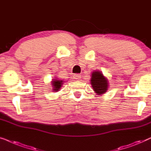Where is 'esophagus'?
Returning a JSON list of instances; mask_svg holds the SVG:
<instances>
[{"label":"esophagus","instance_id":"esophagus-1","mask_svg":"<svg viewBox=\"0 0 151 151\" xmlns=\"http://www.w3.org/2000/svg\"><path fill=\"white\" fill-rule=\"evenodd\" d=\"M73 77L75 80L78 81V80L81 79V76L80 75H78V74H75V75H73Z\"/></svg>","mask_w":151,"mask_h":151}]
</instances>
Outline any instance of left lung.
<instances>
[{
    "label": "left lung",
    "mask_w": 151,
    "mask_h": 151,
    "mask_svg": "<svg viewBox=\"0 0 151 151\" xmlns=\"http://www.w3.org/2000/svg\"><path fill=\"white\" fill-rule=\"evenodd\" d=\"M90 84L94 92L98 95L105 94L109 89V81L101 71H93L91 75Z\"/></svg>",
    "instance_id": "1"
}]
</instances>
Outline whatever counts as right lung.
Returning <instances> with one entry per match:
<instances>
[{
  "mask_svg": "<svg viewBox=\"0 0 151 151\" xmlns=\"http://www.w3.org/2000/svg\"><path fill=\"white\" fill-rule=\"evenodd\" d=\"M63 81L62 80H59L58 78H53L51 81V86H52V89L51 90L53 91V92H58L63 84Z\"/></svg>",
  "mask_w": 151,
  "mask_h": 151,
  "instance_id": "obj_1",
  "label": "right lung"
}]
</instances>
